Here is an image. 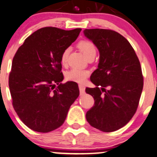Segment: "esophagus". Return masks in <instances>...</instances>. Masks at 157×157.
<instances>
[{
  "mask_svg": "<svg viewBox=\"0 0 157 157\" xmlns=\"http://www.w3.org/2000/svg\"><path fill=\"white\" fill-rule=\"evenodd\" d=\"M79 89H80V95H83L85 93V86L83 85H79Z\"/></svg>",
  "mask_w": 157,
  "mask_h": 157,
  "instance_id": "esophagus-1",
  "label": "esophagus"
}]
</instances>
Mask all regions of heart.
Segmentation results:
<instances>
[{
    "mask_svg": "<svg viewBox=\"0 0 157 157\" xmlns=\"http://www.w3.org/2000/svg\"><path fill=\"white\" fill-rule=\"evenodd\" d=\"M79 48L82 51V52L84 53L85 57H88L93 53H96V49L95 45H93L90 41L88 40H82L80 41L77 45ZM69 48L64 49L61 55V62L63 65H65L67 62V59L69 53ZM89 72L85 70V69H78V68H73L68 71L66 73V79L69 81H73L76 82H83L86 80L87 77L88 76Z\"/></svg>",
    "mask_w": 157,
    "mask_h": 157,
    "instance_id": "b5f03b06",
    "label": "heart"
}]
</instances>
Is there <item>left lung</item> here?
<instances>
[{
	"label": "left lung",
	"instance_id": "left-lung-1",
	"mask_svg": "<svg viewBox=\"0 0 157 157\" xmlns=\"http://www.w3.org/2000/svg\"><path fill=\"white\" fill-rule=\"evenodd\" d=\"M83 33L100 55L98 68L90 76L96 87L85 89L95 101L86 120L101 131H116L131 120L138 108L144 87L140 61L128 40L117 32L85 29Z\"/></svg>",
	"mask_w": 157,
	"mask_h": 157
}]
</instances>
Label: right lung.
Instances as JSON below:
<instances>
[{
    "label": "right lung",
    "mask_w": 157,
    "mask_h": 157,
    "mask_svg": "<svg viewBox=\"0 0 157 157\" xmlns=\"http://www.w3.org/2000/svg\"><path fill=\"white\" fill-rule=\"evenodd\" d=\"M81 30L43 27L26 38L13 57L9 81L13 106L34 131L48 132L62 125L80 95L76 83H61V55Z\"/></svg>",
    "instance_id": "obj_1"
}]
</instances>
